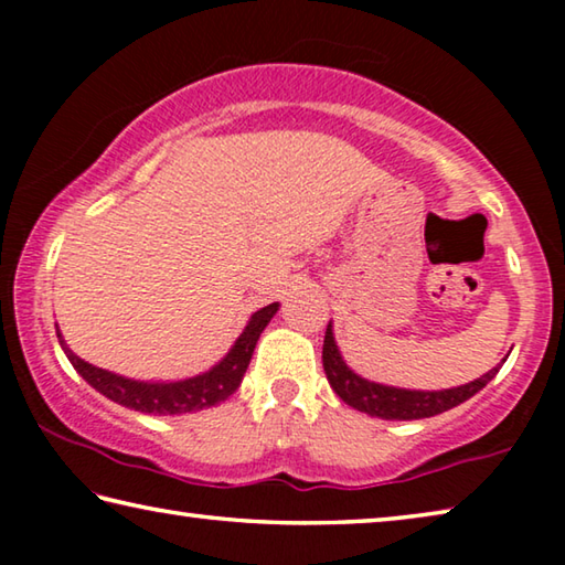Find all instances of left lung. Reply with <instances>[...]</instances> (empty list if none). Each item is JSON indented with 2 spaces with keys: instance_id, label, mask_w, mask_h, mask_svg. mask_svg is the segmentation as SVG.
<instances>
[{
  "instance_id": "obj_1",
  "label": "left lung",
  "mask_w": 565,
  "mask_h": 565,
  "mask_svg": "<svg viewBox=\"0 0 565 565\" xmlns=\"http://www.w3.org/2000/svg\"><path fill=\"white\" fill-rule=\"evenodd\" d=\"M321 359H323V371H327L331 388L337 391L349 406L359 408L369 416H379L388 420L394 418L411 420V418H428V416L444 414V411L463 404V401L478 394V391L499 374V366H495L489 371V374L471 381V384L458 386V388H446V391H406V388H394V386H381V384H374V381L356 376L347 363H343L337 343H333L331 323L327 327V337H323Z\"/></svg>"
}]
</instances>
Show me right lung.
<instances>
[{
  "mask_svg": "<svg viewBox=\"0 0 565 565\" xmlns=\"http://www.w3.org/2000/svg\"><path fill=\"white\" fill-rule=\"evenodd\" d=\"M276 309H279V303H269L256 311L252 321L246 323L242 337L236 339L234 349L228 351L222 363H216L212 371L186 381H174V384H145V381L117 376L111 374V371L92 366V363L76 356V353L64 343L60 329H56V339H60L66 359L72 361V366L76 371H79L82 379L107 398L134 411H145V414H189V411L222 404L224 398L234 394L246 374V366L248 361H252L256 341H259L262 331L266 329V323L271 321Z\"/></svg>",
  "mask_w": 565,
  "mask_h": 565,
  "instance_id": "right-lung-1",
  "label": "right lung"
}]
</instances>
